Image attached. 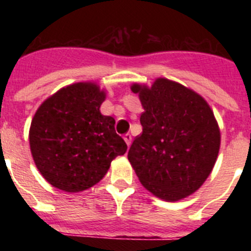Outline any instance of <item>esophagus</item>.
Masks as SVG:
<instances>
[{"label": "esophagus", "instance_id": "esophagus-1", "mask_svg": "<svg viewBox=\"0 0 251 251\" xmlns=\"http://www.w3.org/2000/svg\"><path fill=\"white\" fill-rule=\"evenodd\" d=\"M124 141H126V143H127V146L129 147L130 143H132V136H130L129 133H127V134H124Z\"/></svg>", "mask_w": 251, "mask_h": 251}]
</instances>
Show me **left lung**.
Returning a JSON list of instances; mask_svg holds the SVG:
<instances>
[{
    "instance_id": "obj_1",
    "label": "left lung",
    "mask_w": 251,
    "mask_h": 251,
    "mask_svg": "<svg viewBox=\"0 0 251 251\" xmlns=\"http://www.w3.org/2000/svg\"><path fill=\"white\" fill-rule=\"evenodd\" d=\"M130 90L145 109L143 130L128 151L130 165L151 194L182 200L203 185L217 159L221 134L214 112L200 94L166 77Z\"/></svg>"
}]
</instances>
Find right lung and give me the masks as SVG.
Segmentation results:
<instances>
[{
	"mask_svg": "<svg viewBox=\"0 0 251 251\" xmlns=\"http://www.w3.org/2000/svg\"><path fill=\"white\" fill-rule=\"evenodd\" d=\"M105 97L97 83L81 81L57 90L36 110L30 150L51 186L65 192L88 190L105 176L115 157L126 153L114 118L100 113Z\"/></svg>",
	"mask_w": 251,
	"mask_h": 251,
	"instance_id": "obj_1",
	"label": "right lung"
}]
</instances>
